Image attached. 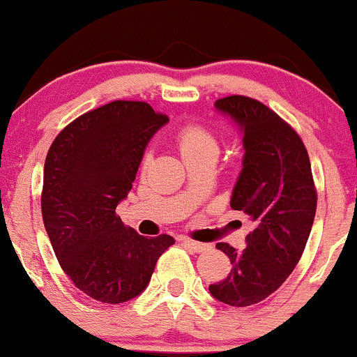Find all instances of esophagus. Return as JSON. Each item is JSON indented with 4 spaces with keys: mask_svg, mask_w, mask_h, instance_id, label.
<instances>
[{
    "mask_svg": "<svg viewBox=\"0 0 357 357\" xmlns=\"http://www.w3.org/2000/svg\"><path fill=\"white\" fill-rule=\"evenodd\" d=\"M182 243L187 246V248L192 250V252H206V250L211 248V246L208 245V243L192 241V239H189V238H182Z\"/></svg>",
    "mask_w": 357,
    "mask_h": 357,
    "instance_id": "esophagus-1",
    "label": "esophagus"
}]
</instances>
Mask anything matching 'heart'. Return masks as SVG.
<instances>
[{
    "label": "heart",
    "mask_w": 357,
    "mask_h": 357,
    "mask_svg": "<svg viewBox=\"0 0 357 357\" xmlns=\"http://www.w3.org/2000/svg\"><path fill=\"white\" fill-rule=\"evenodd\" d=\"M177 146L183 160L201 154H217L218 153V139L210 128L203 125L190 123L180 128L177 133Z\"/></svg>",
    "instance_id": "heart-1"
}]
</instances>
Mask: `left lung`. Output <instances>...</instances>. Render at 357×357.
<instances>
[{
	"mask_svg": "<svg viewBox=\"0 0 357 357\" xmlns=\"http://www.w3.org/2000/svg\"><path fill=\"white\" fill-rule=\"evenodd\" d=\"M215 109L243 135V168L231 208L245 211L255 229L239 252L217 243L232 271L210 284V294L227 305L248 307L274 294L298 264L316 215V187L305 146L276 112L243 95L220 98Z\"/></svg>",
	"mask_w": 357,
	"mask_h": 357,
	"instance_id": "left-lung-1",
	"label": "left lung"
}]
</instances>
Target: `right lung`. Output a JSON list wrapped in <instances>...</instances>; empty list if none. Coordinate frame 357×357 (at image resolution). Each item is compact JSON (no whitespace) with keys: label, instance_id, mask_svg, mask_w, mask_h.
<instances>
[{"label":"right lung","instance_id":"right-lung-1","mask_svg":"<svg viewBox=\"0 0 357 357\" xmlns=\"http://www.w3.org/2000/svg\"><path fill=\"white\" fill-rule=\"evenodd\" d=\"M168 118L146 102L114 100L74 119L47 154L41 213L54 252L74 287L104 303L139 297L175 239L125 227L126 199L144 153Z\"/></svg>","mask_w":357,"mask_h":357}]
</instances>
